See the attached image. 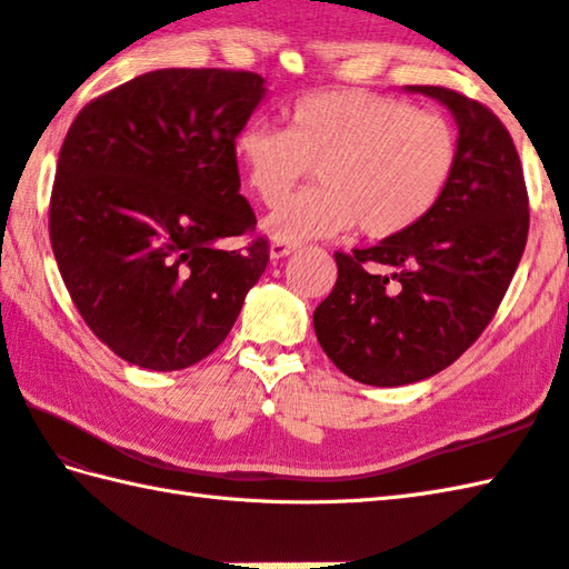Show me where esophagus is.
<instances>
[{"label": "esophagus", "mask_w": 569, "mask_h": 569, "mask_svg": "<svg viewBox=\"0 0 569 569\" xmlns=\"http://www.w3.org/2000/svg\"><path fill=\"white\" fill-rule=\"evenodd\" d=\"M298 249L296 241H283V239H276L271 241L269 247V257L271 259H283V257H291V253Z\"/></svg>", "instance_id": "1"}]
</instances>
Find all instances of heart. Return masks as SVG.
<instances>
[{
	"label": "heart",
	"mask_w": 569,
	"mask_h": 569,
	"mask_svg": "<svg viewBox=\"0 0 569 569\" xmlns=\"http://www.w3.org/2000/svg\"><path fill=\"white\" fill-rule=\"evenodd\" d=\"M232 153L263 204L280 202L317 171L321 186L266 220L283 241L332 237L359 224L369 239H391L430 217L459 166V137L440 112L361 90L320 92L286 112V131L251 122Z\"/></svg>",
	"instance_id": "heart-1"
}]
</instances>
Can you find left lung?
Segmentation results:
<instances>
[{
	"mask_svg": "<svg viewBox=\"0 0 569 569\" xmlns=\"http://www.w3.org/2000/svg\"><path fill=\"white\" fill-rule=\"evenodd\" d=\"M403 90L438 100L455 117L452 186L438 210L408 232L337 251V283L312 312L325 355L369 386L430 379L475 345L528 239L523 168L499 117L447 88Z\"/></svg>",
	"mask_w": 569,
	"mask_h": 569,
	"instance_id": "8db88e82",
	"label": "left lung"
}]
</instances>
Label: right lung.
Segmentation results:
<instances>
[{
	"instance_id": "right-lung-1",
	"label": "right lung",
	"mask_w": 569,
	"mask_h": 569,
	"mask_svg": "<svg viewBox=\"0 0 569 569\" xmlns=\"http://www.w3.org/2000/svg\"><path fill=\"white\" fill-rule=\"evenodd\" d=\"M263 98L257 72L163 68L102 94L70 124L51 247L82 320L129 365H198L266 271V239L241 253L220 247L257 227L232 141Z\"/></svg>"
}]
</instances>
